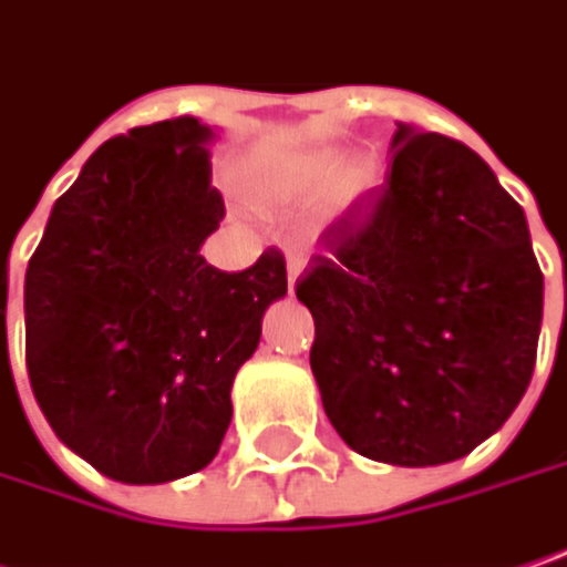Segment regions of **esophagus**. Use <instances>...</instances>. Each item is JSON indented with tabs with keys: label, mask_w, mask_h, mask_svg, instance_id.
Segmentation results:
<instances>
[{
	"label": "esophagus",
	"mask_w": 567,
	"mask_h": 567,
	"mask_svg": "<svg viewBox=\"0 0 567 567\" xmlns=\"http://www.w3.org/2000/svg\"><path fill=\"white\" fill-rule=\"evenodd\" d=\"M301 269H305V262H301L298 256H288V288H295L298 276H301Z\"/></svg>",
	"instance_id": "esophagus-1"
}]
</instances>
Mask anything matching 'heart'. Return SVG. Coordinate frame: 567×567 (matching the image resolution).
<instances>
[{"mask_svg": "<svg viewBox=\"0 0 567 567\" xmlns=\"http://www.w3.org/2000/svg\"><path fill=\"white\" fill-rule=\"evenodd\" d=\"M333 185V205L350 208L382 185V169L372 156H359L340 173V156L330 151L301 153L252 169V192L266 205H298L323 195Z\"/></svg>", "mask_w": 567, "mask_h": 567, "instance_id": "heart-1", "label": "heart"}]
</instances>
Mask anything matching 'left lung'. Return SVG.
Listing matches in <instances>:
<instances>
[{"label":"left lung","instance_id":"1","mask_svg":"<svg viewBox=\"0 0 567 567\" xmlns=\"http://www.w3.org/2000/svg\"><path fill=\"white\" fill-rule=\"evenodd\" d=\"M391 176L298 279L311 372L343 443L423 468L484 443L533 379L543 272L526 215L465 144L398 124Z\"/></svg>","mask_w":567,"mask_h":567}]
</instances>
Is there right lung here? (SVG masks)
Masks as SVG:
<instances>
[{"label":"right lung","instance_id":"1","mask_svg":"<svg viewBox=\"0 0 567 567\" xmlns=\"http://www.w3.org/2000/svg\"><path fill=\"white\" fill-rule=\"evenodd\" d=\"M215 131L131 127L85 159L24 272V362L53 433L124 484L205 468L230 426V384L288 291L285 256L205 262L224 217Z\"/></svg>","mask_w":567,"mask_h":567}]
</instances>
